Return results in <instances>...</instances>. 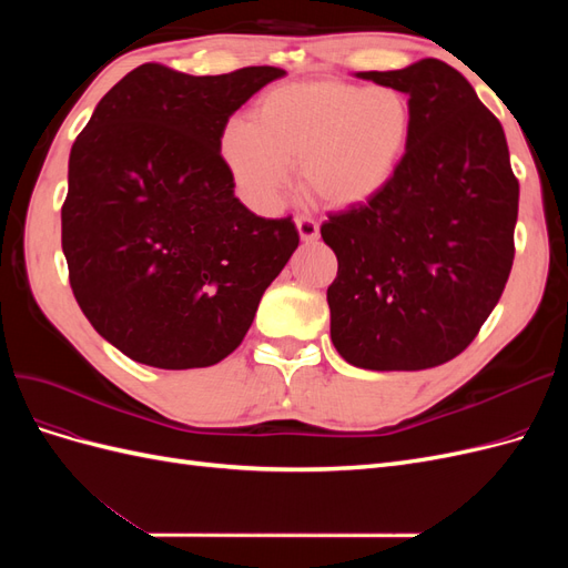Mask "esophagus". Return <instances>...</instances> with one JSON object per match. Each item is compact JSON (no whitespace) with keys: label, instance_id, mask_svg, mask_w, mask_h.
<instances>
[{"label":"esophagus","instance_id":"obj_1","mask_svg":"<svg viewBox=\"0 0 568 568\" xmlns=\"http://www.w3.org/2000/svg\"><path fill=\"white\" fill-rule=\"evenodd\" d=\"M294 222H296V230H298L303 242H315V239L320 236V225H317V222H315L313 217L296 215Z\"/></svg>","mask_w":568,"mask_h":568}]
</instances>
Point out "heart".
Masks as SVG:
<instances>
[{
    "label": "heart",
    "instance_id": "obj_1",
    "mask_svg": "<svg viewBox=\"0 0 568 568\" xmlns=\"http://www.w3.org/2000/svg\"><path fill=\"white\" fill-rule=\"evenodd\" d=\"M412 132L403 92L343 80H303L267 90L253 123L232 120L220 134V159L239 194L274 213L301 161L303 186L334 209L372 201L393 180Z\"/></svg>",
    "mask_w": 568,
    "mask_h": 568
}]
</instances>
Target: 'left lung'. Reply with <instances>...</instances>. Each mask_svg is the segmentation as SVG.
<instances>
[{
	"label": "left lung",
	"instance_id": "obj_1",
	"mask_svg": "<svg viewBox=\"0 0 568 568\" xmlns=\"http://www.w3.org/2000/svg\"><path fill=\"white\" fill-rule=\"evenodd\" d=\"M357 78L405 92L412 132L393 180L322 225L338 272L332 343L353 367L417 372L457 357L500 301L519 213L500 120L453 65Z\"/></svg>",
	"mask_w": 568,
	"mask_h": 568
}]
</instances>
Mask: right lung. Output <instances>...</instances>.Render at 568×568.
I'll return each mask as SVG.
<instances>
[{
    "label": "right lung",
    "instance_id": "obj_1",
    "mask_svg": "<svg viewBox=\"0 0 568 568\" xmlns=\"http://www.w3.org/2000/svg\"><path fill=\"white\" fill-rule=\"evenodd\" d=\"M284 75L251 65L196 78L144 63L78 134L61 209L68 277L84 317L134 363L225 359L296 251L291 217H257L234 196L217 146L230 115Z\"/></svg>",
    "mask_w": 568,
    "mask_h": 568
}]
</instances>
